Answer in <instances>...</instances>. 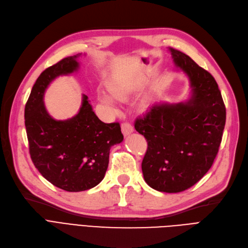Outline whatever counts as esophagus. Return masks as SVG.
<instances>
[{
  "label": "esophagus",
  "mask_w": 248,
  "mask_h": 248,
  "mask_svg": "<svg viewBox=\"0 0 248 248\" xmlns=\"http://www.w3.org/2000/svg\"><path fill=\"white\" fill-rule=\"evenodd\" d=\"M122 132L124 136H127L134 132V127L130 123H127V122L123 123L122 124Z\"/></svg>",
  "instance_id": "esophagus-1"
}]
</instances>
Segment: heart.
<instances>
[{"instance_id": "1", "label": "heart", "mask_w": 248, "mask_h": 248, "mask_svg": "<svg viewBox=\"0 0 248 248\" xmlns=\"http://www.w3.org/2000/svg\"><path fill=\"white\" fill-rule=\"evenodd\" d=\"M100 99H101V101H102L103 103H105L107 105H112L113 104L112 99L110 98V96H108L106 94H101L100 95Z\"/></svg>"}]
</instances>
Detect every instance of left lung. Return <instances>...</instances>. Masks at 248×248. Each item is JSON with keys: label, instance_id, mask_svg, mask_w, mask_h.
I'll return each mask as SVG.
<instances>
[{"label": "left lung", "instance_id": "8db88e82", "mask_svg": "<svg viewBox=\"0 0 248 248\" xmlns=\"http://www.w3.org/2000/svg\"><path fill=\"white\" fill-rule=\"evenodd\" d=\"M176 66L189 78L186 102L152 106L135 122L147 140L142 171L157 191L178 193L195 185L212 168L222 142L226 107L214 77L188 55L169 48Z\"/></svg>", "mask_w": 248, "mask_h": 248}]
</instances>
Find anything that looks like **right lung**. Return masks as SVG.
<instances>
[{
	"mask_svg": "<svg viewBox=\"0 0 248 248\" xmlns=\"http://www.w3.org/2000/svg\"><path fill=\"white\" fill-rule=\"evenodd\" d=\"M80 55L64 58L45 69L33 85L24 109L34 167L51 184L68 192L97 186L107 170L110 148L124 140L119 124L101 122L86 95H82L78 113L66 121H56L46 109V89L59 76L77 71Z\"/></svg>",
	"mask_w": 248,
	"mask_h": 248,
	"instance_id": "add662e5",
	"label": "right lung"
}]
</instances>
